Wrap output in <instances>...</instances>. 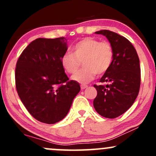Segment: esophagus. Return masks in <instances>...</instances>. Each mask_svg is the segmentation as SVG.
Listing matches in <instances>:
<instances>
[{
    "mask_svg": "<svg viewBox=\"0 0 156 156\" xmlns=\"http://www.w3.org/2000/svg\"><path fill=\"white\" fill-rule=\"evenodd\" d=\"M88 87L87 85H85V84H81V90H84V89H85V88H87Z\"/></svg>",
    "mask_w": 156,
    "mask_h": 156,
    "instance_id": "obj_1",
    "label": "esophagus"
}]
</instances>
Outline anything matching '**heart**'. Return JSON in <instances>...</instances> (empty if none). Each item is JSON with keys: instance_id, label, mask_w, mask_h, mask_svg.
I'll use <instances>...</instances> for the list:
<instances>
[{"instance_id": "1", "label": "heart", "mask_w": 156, "mask_h": 156, "mask_svg": "<svg viewBox=\"0 0 156 156\" xmlns=\"http://www.w3.org/2000/svg\"><path fill=\"white\" fill-rule=\"evenodd\" d=\"M114 59V50L107 41L87 37L77 41L72 48V53L67 52L61 59L64 70L75 74L83 62L84 68L72 76V80L81 84L92 81L96 74L103 75L111 67Z\"/></svg>"}]
</instances>
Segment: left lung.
Here are the masks:
<instances>
[{
  "label": "left lung",
  "mask_w": 156,
  "mask_h": 156,
  "mask_svg": "<svg viewBox=\"0 0 156 156\" xmlns=\"http://www.w3.org/2000/svg\"><path fill=\"white\" fill-rule=\"evenodd\" d=\"M106 36L114 50L111 67L100 78L106 85H96L97 95L94 106L97 113L115 119L134 103L140 87V67L137 53L132 44L123 36L108 30L96 31Z\"/></svg>",
  "instance_id": "8db88e82"
}]
</instances>
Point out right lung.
<instances>
[{"instance_id":"right-lung-1","label":"right lung","mask_w":156,"mask_h":156,"mask_svg":"<svg viewBox=\"0 0 156 156\" xmlns=\"http://www.w3.org/2000/svg\"><path fill=\"white\" fill-rule=\"evenodd\" d=\"M67 49L63 37L37 38L17 61L15 79L19 97L30 114L43 123L62 120L81 90L78 82L69 81L61 64Z\"/></svg>"}]
</instances>
